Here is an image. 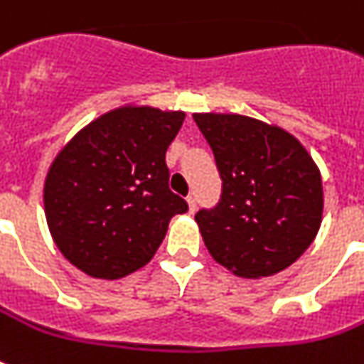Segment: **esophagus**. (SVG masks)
Wrapping results in <instances>:
<instances>
[{"mask_svg":"<svg viewBox=\"0 0 364 364\" xmlns=\"http://www.w3.org/2000/svg\"><path fill=\"white\" fill-rule=\"evenodd\" d=\"M187 202H188V211H191V213H194V211H196V208H198V200H196V196H194V194H188Z\"/></svg>","mask_w":364,"mask_h":364,"instance_id":"1","label":"esophagus"}]
</instances>
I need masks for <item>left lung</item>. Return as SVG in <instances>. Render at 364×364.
Wrapping results in <instances>:
<instances>
[{"mask_svg": "<svg viewBox=\"0 0 364 364\" xmlns=\"http://www.w3.org/2000/svg\"><path fill=\"white\" fill-rule=\"evenodd\" d=\"M221 176L215 208L196 213L211 257L236 276L266 277L291 266L316 238L321 176L296 137L242 115H194Z\"/></svg>", "mask_w": 364, "mask_h": 364, "instance_id": "8db88e82", "label": "left lung"}]
</instances>
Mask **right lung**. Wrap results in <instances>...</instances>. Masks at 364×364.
<instances>
[{
  "mask_svg": "<svg viewBox=\"0 0 364 364\" xmlns=\"http://www.w3.org/2000/svg\"><path fill=\"white\" fill-rule=\"evenodd\" d=\"M185 113L121 107L82 128L54 159L45 213L65 259L92 277L119 279L153 259L187 202L170 191L166 151Z\"/></svg>",
  "mask_w": 364,
  "mask_h": 364,
  "instance_id": "add662e5",
  "label": "right lung"
}]
</instances>
